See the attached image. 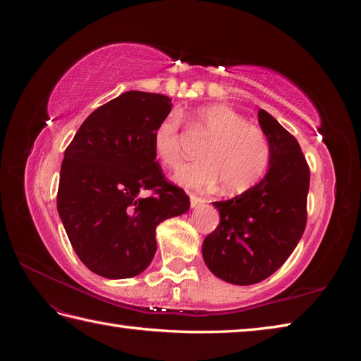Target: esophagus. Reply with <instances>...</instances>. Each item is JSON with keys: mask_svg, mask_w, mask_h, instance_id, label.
<instances>
[{"mask_svg": "<svg viewBox=\"0 0 361 361\" xmlns=\"http://www.w3.org/2000/svg\"><path fill=\"white\" fill-rule=\"evenodd\" d=\"M190 200H191V207H197V206H200V204H203L206 202L204 197H202V195L194 194V192L190 194Z\"/></svg>", "mask_w": 361, "mask_h": 361, "instance_id": "esophagus-1", "label": "esophagus"}]
</instances>
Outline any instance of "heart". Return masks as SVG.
Returning a JSON list of instances; mask_svg holds the SVG:
<instances>
[{
	"label": "heart",
	"instance_id": "b5f03b06",
	"mask_svg": "<svg viewBox=\"0 0 361 361\" xmlns=\"http://www.w3.org/2000/svg\"><path fill=\"white\" fill-rule=\"evenodd\" d=\"M191 128L206 138L200 159L182 166L174 179L192 188L212 187L221 180L227 192L248 190L264 176L271 159V146L260 128L247 123L235 110L209 105L195 111ZM157 158L167 167L180 161V117L171 113L162 118L152 135Z\"/></svg>",
	"mask_w": 361,
	"mask_h": 361
}]
</instances>
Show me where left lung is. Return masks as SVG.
I'll return each mask as SVG.
<instances>
[{"label": "left lung", "instance_id": "8db88e82", "mask_svg": "<svg viewBox=\"0 0 361 361\" xmlns=\"http://www.w3.org/2000/svg\"><path fill=\"white\" fill-rule=\"evenodd\" d=\"M259 123L271 146L269 169L253 188L214 202L220 223L203 241V259L232 285H255L285 264L307 223L310 169L297 138L265 110Z\"/></svg>", "mask_w": 361, "mask_h": 361}]
</instances>
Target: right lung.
<instances>
[{
	"label": "right lung",
	"instance_id": "obj_1",
	"mask_svg": "<svg viewBox=\"0 0 361 361\" xmlns=\"http://www.w3.org/2000/svg\"><path fill=\"white\" fill-rule=\"evenodd\" d=\"M171 106L164 94L122 93L87 117L64 150L57 209L76 256L97 276L143 272L157 253V226L190 209L152 143Z\"/></svg>",
	"mask_w": 361,
	"mask_h": 361
}]
</instances>
